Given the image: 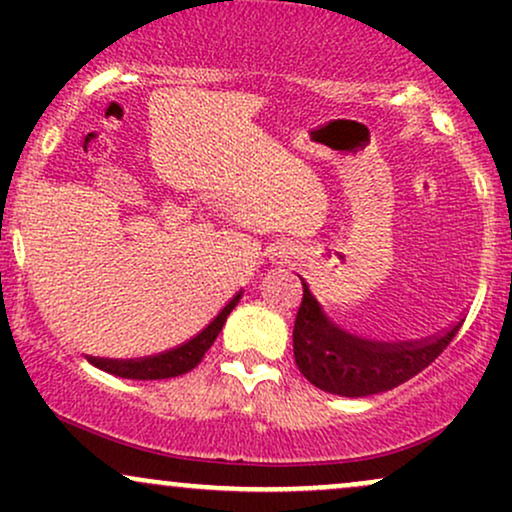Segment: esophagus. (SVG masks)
Returning a JSON list of instances; mask_svg holds the SVG:
<instances>
[{
	"mask_svg": "<svg viewBox=\"0 0 512 512\" xmlns=\"http://www.w3.org/2000/svg\"><path fill=\"white\" fill-rule=\"evenodd\" d=\"M291 255H293V252H291L289 243H274L272 248H269V257H272V262H276V264L286 262Z\"/></svg>",
	"mask_w": 512,
	"mask_h": 512,
	"instance_id": "1",
	"label": "esophagus"
}]
</instances>
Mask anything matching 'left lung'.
<instances>
[{
	"mask_svg": "<svg viewBox=\"0 0 512 512\" xmlns=\"http://www.w3.org/2000/svg\"><path fill=\"white\" fill-rule=\"evenodd\" d=\"M462 322L421 342H370L339 330L303 284V301L293 322V356L298 370L320 390L342 397L378 395L431 366Z\"/></svg>",
	"mask_w": 512,
	"mask_h": 512,
	"instance_id": "1",
	"label": "left lung"
}]
</instances>
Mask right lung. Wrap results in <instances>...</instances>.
<instances>
[{
    "label": "right lung",
    "instance_id": "obj_1",
    "mask_svg": "<svg viewBox=\"0 0 512 512\" xmlns=\"http://www.w3.org/2000/svg\"><path fill=\"white\" fill-rule=\"evenodd\" d=\"M240 301V293L231 298L219 315L204 327L197 337H192L190 342L175 346V349L163 351V354L156 356H144V358H96L88 356V361L93 363L96 368L105 370L110 375H120V378H129V380H163V378H175V375L187 373L202 361L204 354L209 351V346L214 344V339L219 337L223 322L226 317L231 315V310L236 308Z\"/></svg>",
    "mask_w": 512,
    "mask_h": 512
}]
</instances>
